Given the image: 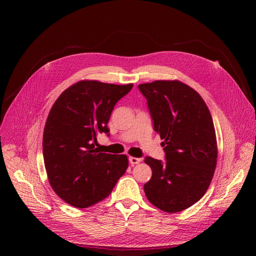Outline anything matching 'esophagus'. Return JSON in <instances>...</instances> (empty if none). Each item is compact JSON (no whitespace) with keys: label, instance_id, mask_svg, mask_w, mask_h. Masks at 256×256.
Returning a JSON list of instances; mask_svg holds the SVG:
<instances>
[{"label":"esophagus","instance_id":"obj_1","mask_svg":"<svg viewBox=\"0 0 256 256\" xmlns=\"http://www.w3.org/2000/svg\"><path fill=\"white\" fill-rule=\"evenodd\" d=\"M130 163L132 164V165H136V164H139V163H141V158H135V156H130Z\"/></svg>","mask_w":256,"mask_h":256}]
</instances>
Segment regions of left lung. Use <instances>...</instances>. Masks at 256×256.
Here are the masks:
<instances>
[{
    "mask_svg": "<svg viewBox=\"0 0 256 256\" xmlns=\"http://www.w3.org/2000/svg\"><path fill=\"white\" fill-rule=\"evenodd\" d=\"M166 163L146 156L152 176L144 184L150 202L166 212L190 208L202 197L217 166L216 130L200 94L178 80L140 84Z\"/></svg>",
    "mask_w": 256,
    "mask_h": 256,
    "instance_id": "left-lung-1",
    "label": "left lung"
}]
</instances>
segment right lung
<instances>
[{
  "mask_svg": "<svg viewBox=\"0 0 256 256\" xmlns=\"http://www.w3.org/2000/svg\"><path fill=\"white\" fill-rule=\"evenodd\" d=\"M132 86L83 80L52 104L44 130V160L52 189L66 204L85 208L100 202L126 173V154L100 152L96 145L98 135L109 132L114 106Z\"/></svg>",
  "mask_w": 256,
  "mask_h": 256,
  "instance_id": "1",
  "label": "right lung"
}]
</instances>
